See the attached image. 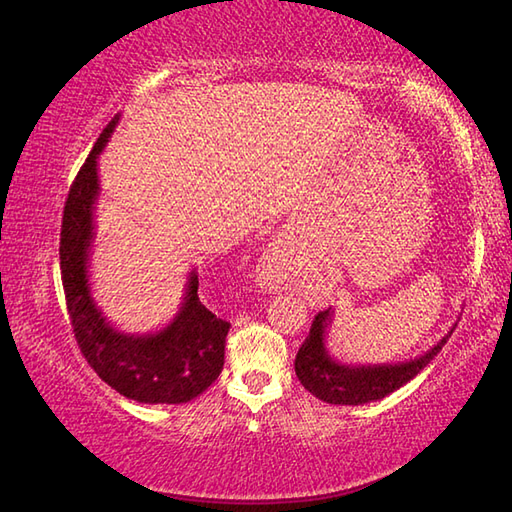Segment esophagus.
Masks as SVG:
<instances>
[{"label":"esophagus","instance_id":"1","mask_svg":"<svg viewBox=\"0 0 512 512\" xmlns=\"http://www.w3.org/2000/svg\"><path fill=\"white\" fill-rule=\"evenodd\" d=\"M282 249L278 245L269 247L258 263V285L265 291H278L282 287Z\"/></svg>","mask_w":512,"mask_h":512}]
</instances>
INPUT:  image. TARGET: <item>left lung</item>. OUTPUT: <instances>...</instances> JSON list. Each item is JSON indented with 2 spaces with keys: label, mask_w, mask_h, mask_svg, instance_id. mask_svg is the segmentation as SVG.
Segmentation results:
<instances>
[{
  "label": "left lung",
  "mask_w": 512,
  "mask_h": 512,
  "mask_svg": "<svg viewBox=\"0 0 512 512\" xmlns=\"http://www.w3.org/2000/svg\"><path fill=\"white\" fill-rule=\"evenodd\" d=\"M333 324V309L320 311L311 324L309 337L304 339L295 355V374L317 399L333 405H363L379 401L394 390L412 381L427 363L434 359L447 344L451 331L440 342L429 348L425 355L399 363H374V366H346L331 357L326 348V333Z\"/></svg>",
  "instance_id": "left-lung-1"
}]
</instances>
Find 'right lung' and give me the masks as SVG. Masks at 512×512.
<instances>
[{
	"instance_id": "right-lung-1",
	"label": "right lung",
	"mask_w": 512,
	"mask_h": 512,
	"mask_svg": "<svg viewBox=\"0 0 512 512\" xmlns=\"http://www.w3.org/2000/svg\"><path fill=\"white\" fill-rule=\"evenodd\" d=\"M118 116L100 133L78 170L65 201L61 225V278L74 337L89 366L113 390L138 403H188L217 381L225 361L230 322L201 304L197 269L190 271L184 302L170 324L155 333H124L102 315L89 285L100 195L98 155L105 151Z\"/></svg>"
}]
</instances>
